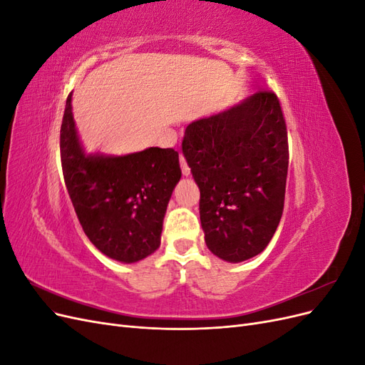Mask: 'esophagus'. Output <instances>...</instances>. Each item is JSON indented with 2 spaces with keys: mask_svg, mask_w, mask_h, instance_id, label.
<instances>
[{
  "mask_svg": "<svg viewBox=\"0 0 365 365\" xmlns=\"http://www.w3.org/2000/svg\"><path fill=\"white\" fill-rule=\"evenodd\" d=\"M180 161H181V170H182V175H184V176H189V175H190V169H189V165H187V163H185V160H184V157H182V155L180 157Z\"/></svg>",
  "mask_w": 365,
  "mask_h": 365,
  "instance_id": "esophagus-1",
  "label": "esophagus"
}]
</instances>
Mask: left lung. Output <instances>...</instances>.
Masks as SVG:
<instances>
[{"label":"left lung","instance_id":"8db88e82","mask_svg":"<svg viewBox=\"0 0 365 365\" xmlns=\"http://www.w3.org/2000/svg\"><path fill=\"white\" fill-rule=\"evenodd\" d=\"M182 153L200 187L207 248L230 263L268 247L283 213L288 132L277 96L260 91L187 126Z\"/></svg>","mask_w":365,"mask_h":365}]
</instances>
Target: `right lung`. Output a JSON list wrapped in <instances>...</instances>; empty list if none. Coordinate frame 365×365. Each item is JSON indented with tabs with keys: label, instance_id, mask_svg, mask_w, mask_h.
<instances>
[{
	"label": "right lung",
	"instance_id": "right-lung-1",
	"mask_svg": "<svg viewBox=\"0 0 365 365\" xmlns=\"http://www.w3.org/2000/svg\"><path fill=\"white\" fill-rule=\"evenodd\" d=\"M61 161L76 215L98 251L121 263H135L160 248L165 210L181 180L178 152H86L70 94L61 126Z\"/></svg>",
	"mask_w": 365,
	"mask_h": 365
}]
</instances>
